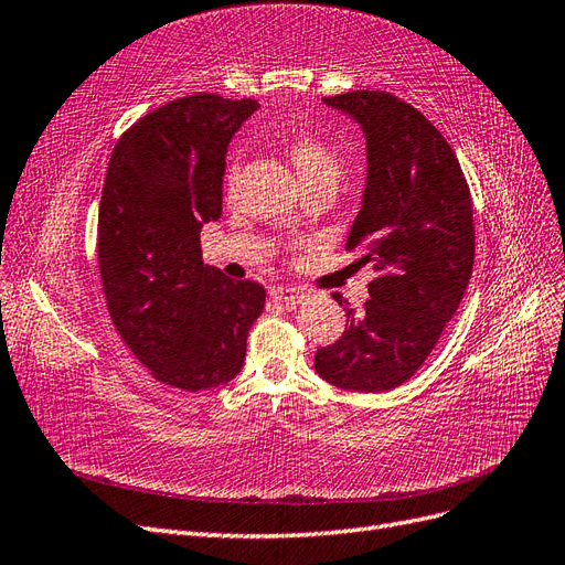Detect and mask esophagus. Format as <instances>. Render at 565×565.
Wrapping results in <instances>:
<instances>
[{
  "instance_id": "1",
  "label": "esophagus",
  "mask_w": 565,
  "mask_h": 565,
  "mask_svg": "<svg viewBox=\"0 0 565 565\" xmlns=\"http://www.w3.org/2000/svg\"><path fill=\"white\" fill-rule=\"evenodd\" d=\"M276 301H285V303H299L303 299V292L297 287H270L268 292Z\"/></svg>"
}]
</instances>
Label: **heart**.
Listing matches in <instances>:
<instances>
[{
  "label": "heart",
  "instance_id": "b5f03b06",
  "mask_svg": "<svg viewBox=\"0 0 565 565\" xmlns=\"http://www.w3.org/2000/svg\"><path fill=\"white\" fill-rule=\"evenodd\" d=\"M285 152L289 162L295 164L301 185L318 183V181L337 183L341 177L339 152L328 141L316 139V136H306V134L295 136V139L287 141ZM235 174H237V164L231 167L228 181H233Z\"/></svg>",
  "mask_w": 565,
  "mask_h": 565
}]
</instances>
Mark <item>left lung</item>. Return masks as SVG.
Here are the masks:
<instances>
[{
	"mask_svg": "<svg viewBox=\"0 0 565 565\" xmlns=\"http://www.w3.org/2000/svg\"><path fill=\"white\" fill-rule=\"evenodd\" d=\"M322 100L365 134L367 179L347 249H363L377 278L363 316L347 306L344 334L318 349L316 372L339 388L380 393L422 367L465 297L471 193L450 143L405 100L386 92Z\"/></svg>",
	"mask_w": 565,
	"mask_h": 565,
	"instance_id": "1",
	"label": "left lung"
}]
</instances>
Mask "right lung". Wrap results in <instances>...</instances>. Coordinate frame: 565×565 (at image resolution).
Masks as SVG:
<instances>
[{"label": "right lung", "instance_id": "obj_1", "mask_svg": "<svg viewBox=\"0 0 565 565\" xmlns=\"http://www.w3.org/2000/svg\"><path fill=\"white\" fill-rule=\"evenodd\" d=\"M259 108L216 94L177 98L115 143L98 210V270L115 330L156 380L214 388L243 370L266 292L202 262L221 216L226 150Z\"/></svg>", "mask_w": 565, "mask_h": 565}]
</instances>
